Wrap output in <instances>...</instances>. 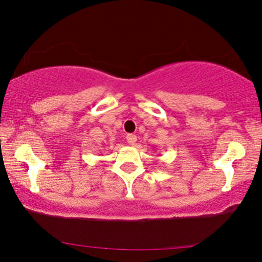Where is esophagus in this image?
<instances>
[{"label": "esophagus", "mask_w": 262, "mask_h": 262, "mask_svg": "<svg viewBox=\"0 0 262 262\" xmlns=\"http://www.w3.org/2000/svg\"><path fill=\"white\" fill-rule=\"evenodd\" d=\"M126 142L130 145H135L136 142H137V137H136L135 135H127L126 136Z\"/></svg>", "instance_id": "34e87169"}]
</instances>
